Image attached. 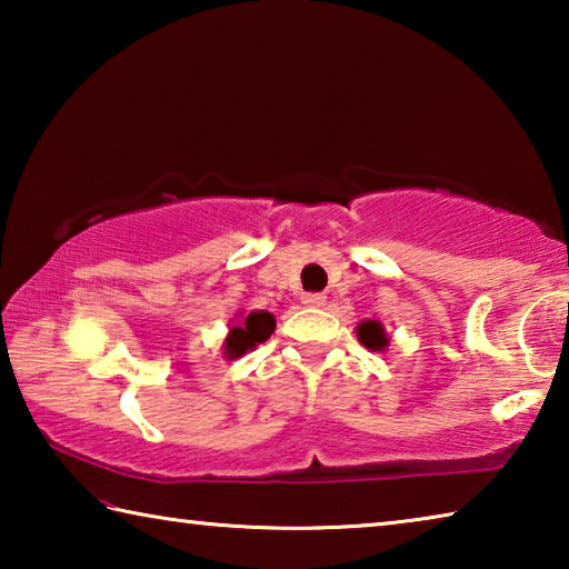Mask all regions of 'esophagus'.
<instances>
[{
    "instance_id": "34e87169",
    "label": "esophagus",
    "mask_w": 569,
    "mask_h": 569,
    "mask_svg": "<svg viewBox=\"0 0 569 569\" xmlns=\"http://www.w3.org/2000/svg\"><path fill=\"white\" fill-rule=\"evenodd\" d=\"M301 301L308 306V308H321L326 303V296L323 293H303Z\"/></svg>"
}]
</instances>
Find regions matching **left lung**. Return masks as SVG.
Returning <instances> with one entry per match:
<instances>
[{"instance_id": "1", "label": "left lung", "mask_w": 569, "mask_h": 569, "mask_svg": "<svg viewBox=\"0 0 569 569\" xmlns=\"http://www.w3.org/2000/svg\"><path fill=\"white\" fill-rule=\"evenodd\" d=\"M356 336H359V341L371 351H387V346H389V336H387V331H383V326L379 321L359 323L356 326Z\"/></svg>"}]
</instances>
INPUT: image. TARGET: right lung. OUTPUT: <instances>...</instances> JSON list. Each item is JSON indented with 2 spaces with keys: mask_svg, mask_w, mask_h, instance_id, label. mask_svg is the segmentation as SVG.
<instances>
[{
  "mask_svg": "<svg viewBox=\"0 0 569 569\" xmlns=\"http://www.w3.org/2000/svg\"><path fill=\"white\" fill-rule=\"evenodd\" d=\"M276 329V319L268 311H250L243 319L230 326L226 339V359H238L248 351H253L258 343L271 339Z\"/></svg>",
  "mask_w": 569,
  "mask_h": 569,
  "instance_id": "obj_1",
  "label": "right lung"
}]
</instances>
